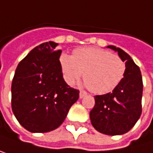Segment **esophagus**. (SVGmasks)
Here are the masks:
<instances>
[{"instance_id":"1","label":"esophagus","mask_w":153,"mask_h":153,"mask_svg":"<svg viewBox=\"0 0 153 153\" xmlns=\"http://www.w3.org/2000/svg\"><path fill=\"white\" fill-rule=\"evenodd\" d=\"M86 95H87V92L84 91V90H81V91L79 92V97H80V99H82V98L85 97Z\"/></svg>"}]
</instances>
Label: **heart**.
<instances>
[{
    "label": "heart",
    "mask_w": 153,
    "mask_h": 153,
    "mask_svg": "<svg viewBox=\"0 0 153 153\" xmlns=\"http://www.w3.org/2000/svg\"><path fill=\"white\" fill-rule=\"evenodd\" d=\"M60 65L69 84L82 75L86 86L95 94H106L121 83L126 74L125 62L116 54L98 48H81L70 56L63 53Z\"/></svg>",
    "instance_id": "b5f03b06"
}]
</instances>
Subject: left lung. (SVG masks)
<instances>
[{"label":"left lung","instance_id":"8db88e82","mask_svg":"<svg viewBox=\"0 0 153 153\" xmlns=\"http://www.w3.org/2000/svg\"><path fill=\"white\" fill-rule=\"evenodd\" d=\"M118 52L126 63V74L113 92L96 95L95 105L89 113L93 127L105 135H122L129 131L141 115L143 82L140 69L126 52L108 46Z\"/></svg>","mask_w":153,"mask_h":153}]
</instances>
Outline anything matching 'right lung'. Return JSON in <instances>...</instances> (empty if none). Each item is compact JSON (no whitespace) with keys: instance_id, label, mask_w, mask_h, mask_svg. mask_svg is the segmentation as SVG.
<instances>
[{"instance_id":"add662e5","label":"right lung","mask_w":153,"mask_h":153,"mask_svg":"<svg viewBox=\"0 0 153 153\" xmlns=\"http://www.w3.org/2000/svg\"><path fill=\"white\" fill-rule=\"evenodd\" d=\"M57 45L49 41L34 48L18 64L13 78V113L32 133L56 129L79 98V90L64 80Z\"/></svg>"}]
</instances>
